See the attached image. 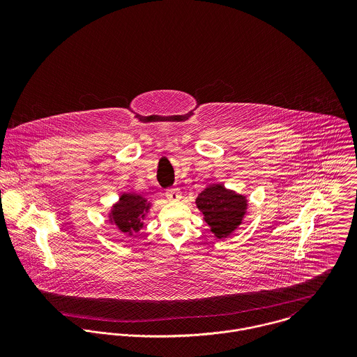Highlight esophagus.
I'll return each mask as SVG.
<instances>
[{
	"mask_svg": "<svg viewBox=\"0 0 357 357\" xmlns=\"http://www.w3.org/2000/svg\"><path fill=\"white\" fill-rule=\"evenodd\" d=\"M166 198H167V201H170V202H177V201H180V199L183 198V195H181V191H180V190L173 188V190H167V191H166Z\"/></svg>",
	"mask_w": 357,
	"mask_h": 357,
	"instance_id": "1",
	"label": "esophagus"
}]
</instances>
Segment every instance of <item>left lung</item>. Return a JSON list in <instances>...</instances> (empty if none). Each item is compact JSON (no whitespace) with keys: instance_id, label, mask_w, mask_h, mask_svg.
<instances>
[{"instance_id":"left-lung-1","label":"left lung","mask_w":357,"mask_h":357,"mask_svg":"<svg viewBox=\"0 0 357 357\" xmlns=\"http://www.w3.org/2000/svg\"><path fill=\"white\" fill-rule=\"evenodd\" d=\"M204 222L217 239H227L243 222L249 199L246 195L225 188L224 184H210L195 199Z\"/></svg>"}]
</instances>
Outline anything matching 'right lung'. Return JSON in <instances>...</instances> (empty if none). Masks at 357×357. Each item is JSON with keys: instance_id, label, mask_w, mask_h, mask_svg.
<instances>
[{"instance_id": "right-lung-1", "label": "right lung", "mask_w": 357, "mask_h": 357, "mask_svg": "<svg viewBox=\"0 0 357 357\" xmlns=\"http://www.w3.org/2000/svg\"><path fill=\"white\" fill-rule=\"evenodd\" d=\"M151 207L153 201L149 198L136 192H122L118 201L111 204L107 220L119 234L133 236L144 227V220Z\"/></svg>"}]
</instances>
